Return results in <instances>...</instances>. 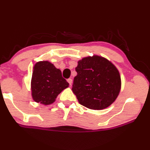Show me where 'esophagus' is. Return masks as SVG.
I'll return each mask as SVG.
<instances>
[{
	"mask_svg": "<svg viewBox=\"0 0 150 150\" xmlns=\"http://www.w3.org/2000/svg\"><path fill=\"white\" fill-rule=\"evenodd\" d=\"M67 81H68V82L69 83L70 85H71L72 83H73V80H72L71 78H68V80H67Z\"/></svg>",
	"mask_w": 150,
	"mask_h": 150,
	"instance_id": "obj_1",
	"label": "esophagus"
}]
</instances>
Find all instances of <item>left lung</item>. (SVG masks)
I'll return each mask as SVG.
<instances>
[{
  "instance_id": "1",
  "label": "left lung",
  "mask_w": 150,
  "mask_h": 150,
  "mask_svg": "<svg viewBox=\"0 0 150 150\" xmlns=\"http://www.w3.org/2000/svg\"><path fill=\"white\" fill-rule=\"evenodd\" d=\"M75 70L72 90L81 105L101 110L116 100L121 86L120 76L107 59L98 56L84 58L78 61Z\"/></svg>"
}]
</instances>
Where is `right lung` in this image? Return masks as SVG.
<instances>
[{"label": "right lung", "instance_id": "1", "mask_svg": "<svg viewBox=\"0 0 150 150\" xmlns=\"http://www.w3.org/2000/svg\"><path fill=\"white\" fill-rule=\"evenodd\" d=\"M69 83L62 77L61 71L49 61H39L35 64L32 73L31 88L36 102L49 105Z\"/></svg>", "mask_w": 150, "mask_h": 150}]
</instances>
